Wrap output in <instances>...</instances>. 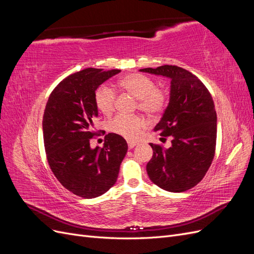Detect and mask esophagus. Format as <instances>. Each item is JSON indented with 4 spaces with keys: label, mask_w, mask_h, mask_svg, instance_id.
I'll use <instances>...</instances> for the list:
<instances>
[{
    "label": "esophagus",
    "mask_w": 254,
    "mask_h": 254,
    "mask_svg": "<svg viewBox=\"0 0 254 254\" xmlns=\"http://www.w3.org/2000/svg\"><path fill=\"white\" fill-rule=\"evenodd\" d=\"M137 143L136 142H131V141H128V147H129V149H132L134 146L136 145Z\"/></svg>",
    "instance_id": "esophagus-1"
}]
</instances>
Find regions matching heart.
<instances>
[{
	"instance_id": "obj_1",
	"label": "heart",
	"mask_w": 254,
	"mask_h": 254,
	"mask_svg": "<svg viewBox=\"0 0 254 254\" xmlns=\"http://www.w3.org/2000/svg\"><path fill=\"white\" fill-rule=\"evenodd\" d=\"M122 90L128 92L137 98L139 109L149 115H156L162 112L166 105V94L162 90L156 88V83L149 77L139 73L128 74L119 80ZM94 102L99 112L110 115L114 110L115 93L107 87H99L94 94ZM146 122L137 115H118L109 124L112 132L124 136L125 139L134 141L140 136Z\"/></svg>"
}]
</instances>
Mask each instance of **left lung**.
<instances>
[{"mask_svg":"<svg viewBox=\"0 0 254 254\" xmlns=\"http://www.w3.org/2000/svg\"><path fill=\"white\" fill-rule=\"evenodd\" d=\"M140 71L172 79L170 103L153 129L172 136V146L150 143L153 155L146 171L159 188L186 191L202 180L214 159L217 117L213 98L197 76L180 66L165 64Z\"/></svg>","mask_w":254,"mask_h":254,"instance_id":"1","label":"left lung"}]
</instances>
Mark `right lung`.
Wrapping results in <instances>:
<instances>
[{"mask_svg":"<svg viewBox=\"0 0 254 254\" xmlns=\"http://www.w3.org/2000/svg\"><path fill=\"white\" fill-rule=\"evenodd\" d=\"M121 70L88 67L71 74L53 90L43 114V140L48 162L58 181L82 198L105 194L117 182L128 145L123 136L108 133L104 147L92 149L97 134L96 89Z\"/></svg>","mask_w":254,"mask_h":254,"instance_id":"right-lung-1","label":"right lung"}]
</instances>
